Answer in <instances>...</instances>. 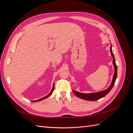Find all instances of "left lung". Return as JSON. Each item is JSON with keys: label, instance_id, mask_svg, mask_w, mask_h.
<instances>
[{"label": "left lung", "instance_id": "8db88e82", "mask_svg": "<svg viewBox=\"0 0 133 133\" xmlns=\"http://www.w3.org/2000/svg\"><path fill=\"white\" fill-rule=\"evenodd\" d=\"M110 51L111 55L112 57V64H113L114 68V74L113 75V78H112V80L110 85L109 86L107 89L104 90L103 91L96 92H92V93H88V94H85V93H82V92H80L78 91H76L75 90H73L74 94L78 96V98L83 99L85 100H88V101H95V100H97L100 99H101L103 97H104L106 95H107L109 91L111 90L112 88L113 87L115 80L117 77V65L115 63V60L114 58V56L113 53H112V46L111 44V46L110 48Z\"/></svg>", "mask_w": 133, "mask_h": 133}]
</instances>
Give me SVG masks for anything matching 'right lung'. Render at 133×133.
<instances>
[{
	"mask_svg": "<svg viewBox=\"0 0 133 133\" xmlns=\"http://www.w3.org/2000/svg\"><path fill=\"white\" fill-rule=\"evenodd\" d=\"M54 84L53 83V88H52V89H51V91L50 92V93L48 94V95H47L46 96H44V97H43V98H41V99H38V100H33V101H31V102H39V101H41V100H43V99H46V98H47L48 97H49V96L53 93V91H54Z\"/></svg>",
	"mask_w": 133,
	"mask_h": 133,
	"instance_id": "1",
	"label": "right lung"
}]
</instances>
